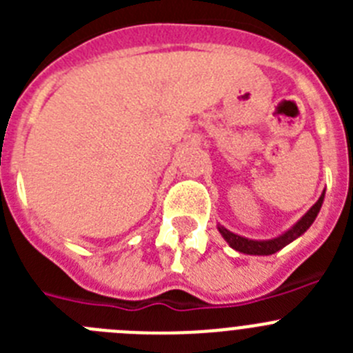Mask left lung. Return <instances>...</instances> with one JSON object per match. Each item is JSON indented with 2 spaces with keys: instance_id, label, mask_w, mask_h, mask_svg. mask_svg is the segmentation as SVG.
Segmentation results:
<instances>
[{
  "instance_id": "8db88e82",
  "label": "left lung",
  "mask_w": 353,
  "mask_h": 353,
  "mask_svg": "<svg viewBox=\"0 0 353 353\" xmlns=\"http://www.w3.org/2000/svg\"><path fill=\"white\" fill-rule=\"evenodd\" d=\"M323 196H320V199H318L316 203L313 205V207L307 210V214L302 217L301 221H299L295 226L292 228V230H288L286 233H283L281 236H277V239H272V240H249V239H244V236L240 235H235V233L228 232L226 228L221 226L219 232L221 235L224 236V240H226L228 244L232 245L235 251H240L244 252V254H274V252H277L279 249H283L285 245H288L290 242H293V240L297 239V236H301L302 233L307 230V228L313 224V221L316 219L318 212H320V208H322V203H323Z\"/></svg>"
}]
</instances>
